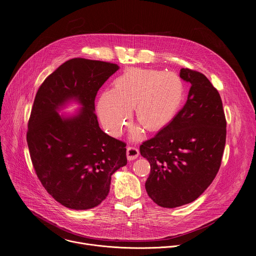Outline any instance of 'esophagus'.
Masks as SVG:
<instances>
[{
	"mask_svg": "<svg viewBox=\"0 0 256 256\" xmlns=\"http://www.w3.org/2000/svg\"><path fill=\"white\" fill-rule=\"evenodd\" d=\"M138 148L134 147V146H128V147L126 148V157L128 160H134L138 157Z\"/></svg>",
	"mask_w": 256,
	"mask_h": 256,
	"instance_id": "obj_1",
	"label": "esophagus"
}]
</instances>
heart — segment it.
Returning a JSON list of instances; mask_svg holds the SVG:
<instances>
[{"instance_id":"b5f03b06","label":"heart","mask_w":256,"mask_h":256,"mask_svg":"<svg viewBox=\"0 0 256 256\" xmlns=\"http://www.w3.org/2000/svg\"><path fill=\"white\" fill-rule=\"evenodd\" d=\"M186 88L173 72L130 68L116 78L112 91H105L97 103L102 124L112 136H120L128 126L132 109L136 122L149 132L168 126L181 107ZM142 128L136 126L132 138L140 140Z\"/></svg>"}]
</instances>
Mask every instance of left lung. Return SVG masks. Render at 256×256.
<instances>
[{
  "label": "left lung",
  "mask_w": 256,
  "mask_h": 256,
  "mask_svg": "<svg viewBox=\"0 0 256 256\" xmlns=\"http://www.w3.org/2000/svg\"><path fill=\"white\" fill-rule=\"evenodd\" d=\"M190 83L186 103L173 120L140 146L151 165L146 181L148 196L162 208L196 200L212 182L226 144V118L221 96L198 70L181 68Z\"/></svg>",
  "instance_id": "8db88e82"
}]
</instances>
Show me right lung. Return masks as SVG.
<instances>
[{
  "label": "right lung",
  "instance_id": "obj_1",
  "mask_svg": "<svg viewBox=\"0 0 256 256\" xmlns=\"http://www.w3.org/2000/svg\"><path fill=\"white\" fill-rule=\"evenodd\" d=\"M116 64L72 58L60 66L36 93L27 144L35 173L60 204L88 210L106 198L112 175L126 165V142L106 134L95 114L100 87L118 70ZM84 107L72 118L57 110L68 100Z\"/></svg>",
  "mask_w": 256,
  "mask_h": 256
}]
</instances>
